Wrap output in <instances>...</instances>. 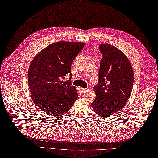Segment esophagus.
Wrapping results in <instances>:
<instances>
[{
    "instance_id": "obj_1",
    "label": "esophagus",
    "mask_w": 158,
    "mask_h": 158,
    "mask_svg": "<svg viewBox=\"0 0 158 158\" xmlns=\"http://www.w3.org/2000/svg\"><path fill=\"white\" fill-rule=\"evenodd\" d=\"M81 91H83V92H84V93L86 92V91L88 90L87 89H85V88H81Z\"/></svg>"
}]
</instances>
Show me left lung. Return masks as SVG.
Listing matches in <instances>:
<instances>
[{
    "label": "left lung",
    "instance_id": "obj_1",
    "mask_svg": "<svg viewBox=\"0 0 158 158\" xmlns=\"http://www.w3.org/2000/svg\"><path fill=\"white\" fill-rule=\"evenodd\" d=\"M102 55L98 84L93 89L96 98L92 107L98 115L108 118L125 106L133 89L134 74L129 59L110 44H100Z\"/></svg>",
    "mask_w": 158,
    "mask_h": 158
}]
</instances>
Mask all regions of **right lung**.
Here are the masks:
<instances>
[{
	"label": "right lung",
	"instance_id": "add662e5",
	"mask_svg": "<svg viewBox=\"0 0 158 158\" xmlns=\"http://www.w3.org/2000/svg\"><path fill=\"white\" fill-rule=\"evenodd\" d=\"M85 46L83 43L60 41L52 43L34 58L28 71L32 100L42 111L51 115H63L78 97L72 85L71 67ZM67 75L68 81L63 79Z\"/></svg>",
	"mask_w": 158,
	"mask_h": 158
}]
</instances>
